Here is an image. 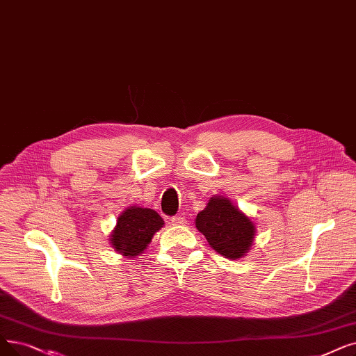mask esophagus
<instances>
[{
    "label": "esophagus",
    "mask_w": 356,
    "mask_h": 356,
    "mask_svg": "<svg viewBox=\"0 0 356 356\" xmlns=\"http://www.w3.org/2000/svg\"><path fill=\"white\" fill-rule=\"evenodd\" d=\"M186 224V218L181 215H175L172 216V225H184Z\"/></svg>",
    "instance_id": "obj_1"
}]
</instances>
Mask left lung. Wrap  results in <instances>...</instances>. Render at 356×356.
I'll list each match as a JSON object with an SVG mask.
<instances>
[{"instance_id":"obj_1","label":"left lung","mask_w":356,"mask_h":356,"mask_svg":"<svg viewBox=\"0 0 356 356\" xmlns=\"http://www.w3.org/2000/svg\"><path fill=\"white\" fill-rule=\"evenodd\" d=\"M196 228L213 250L228 259L247 253L254 238V225L227 197L213 196L207 208L196 215Z\"/></svg>"}]
</instances>
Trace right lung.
<instances>
[{
  "mask_svg": "<svg viewBox=\"0 0 356 356\" xmlns=\"http://www.w3.org/2000/svg\"><path fill=\"white\" fill-rule=\"evenodd\" d=\"M163 225V218L154 209L132 207L119 215L111 243L123 256H138Z\"/></svg>",
  "mask_w": 356,
  "mask_h": 356,
  "instance_id": "obj_1",
  "label": "right lung"
}]
</instances>
